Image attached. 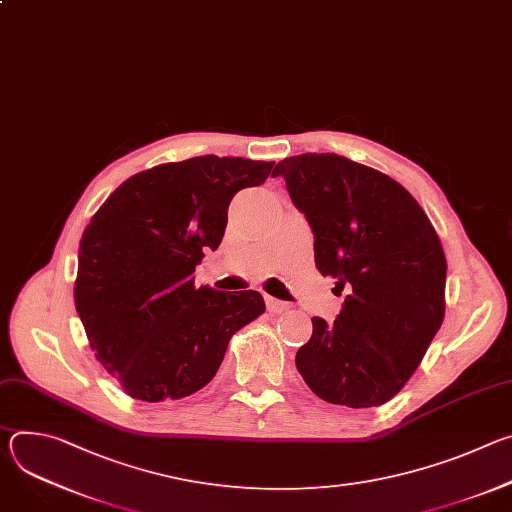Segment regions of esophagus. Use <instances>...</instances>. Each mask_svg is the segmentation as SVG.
<instances>
[{
	"label": "esophagus",
	"instance_id": "34e87169",
	"mask_svg": "<svg viewBox=\"0 0 512 512\" xmlns=\"http://www.w3.org/2000/svg\"><path fill=\"white\" fill-rule=\"evenodd\" d=\"M265 304H267V310L271 314H281V312H287L289 310V304L287 302H281V300H275V298H265Z\"/></svg>",
	"mask_w": 512,
	"mask_h": 512
}]
</instances>
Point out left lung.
Returning <instances> with one entry per match:
<instances>
[{"label": "left lung", "instance_id": "8db88e82", "mask_svg": "<svg viewBox=\"0 0 512 512\" xmlns=\"http://www.w3.org/2000/svg\"><path fill=\"white\" fill-rule=\"evenodd\" d=\"M291 202L314 233L316 267L336 279L342 310L312 318L296 367L324 401L352 409L395 397L440 330L446 255L417 200L393 178L338 154L285 158Z\"/></svg>", "mask_w": 512, "mask_h": 512}]
</instances>
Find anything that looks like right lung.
Wrapping results in <instances>:
<instances>
[{"mask_svg":"<svg viewBox=\"0 0 512 512\" xmlns=\"http://www.w3.org/2000/svg\"><path fill=\"white\" fill-rule=\"evenodd\" d=\"M273 162L198 156L125 180L79 247L75 306L103 369L139 401L182 399L212 381L231 336L265 312L259 291L196 287L223 241L233 196Z\"/></svg>","mask_w":512,"mask_h":512,"instance_id":"right-lung-1","label":"right lung"}]
</instances>
